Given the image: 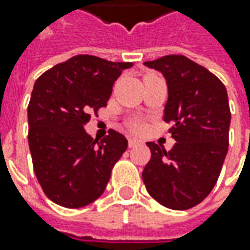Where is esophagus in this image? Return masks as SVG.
Masks as SVG:
<instances>
[{
  "mask_svg": "<svg viewBox=\"0 0 250 250\" xmlns=\"http://www.w3.org/2000/svg\"><path fill=\"white\" fill-rule=\"evenodd\" d=\"M142 143V140L136 139V138H129L128 139V145H129V147H135V146H138Z\"/></svg>",
  "mask_w": 250,
  "mask_h": 250,
  "instance_id": "1",
  "label": "esophagus"
}]
</instances>
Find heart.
I'll return each mask as SVG.
<instances>
[{
    "label": "heart",
    "mask_w": 250,
    "mask_h": 250,
    "mask_svg": "<svg viewBox=\"0 0 250 250\" xmlns=\"http://www.w3.org/2000/svg\"><path fill=\"white\" fill-rule=\"evenodd\" d=\"M129 126L132 130H136L138 132V130L143 129V122L139 118H135V120H132L129 122Z\"/></svg>",
    "instance_id": "1"
}]
</instances>
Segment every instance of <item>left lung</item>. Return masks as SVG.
Returning <instances> with one entry per match:
<instances>
[{
  "instance_id": "8db88e82",
  "label": "left lung",
  "mask_w": 250,
  "mask_h": 250,
  "mask_svg": "<svg viewBox=\"0 0 250 250\" xmlns=\"http://www.w3.org/2000/svg\"><path fill=\"white\" fill-rule=\"evenodd\" d=\"M146 66L163 73L168 87L164 121L177 142L167 151L147 142L150 161L142 172L150 196L172 210L199 205L216 185L228 151L231 111L226 86L184 55H166Z\"/></svg>"
}]
</instances>
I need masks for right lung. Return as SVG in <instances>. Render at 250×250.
<instances>
[{
	"label": "right lung",
	"instance_id": "right-lung-1",
	"mask_svg": "<svg viewBox=\"0 0 250 250\" xmlns=\"http://www.w3.org/2000/svg\"><path fill=\"white\" fill-rule=\"evenodd\" d=\"M132 65L75 55L34 83L27 107L29 149L37 181L54 203L79 208L103 195L128 140L111 129L97 142L84 125L91 112L107 105L114 82Z\"/></svg>",
	"mask_w": 250,
	"mask_h": 250
}]
</instances>
